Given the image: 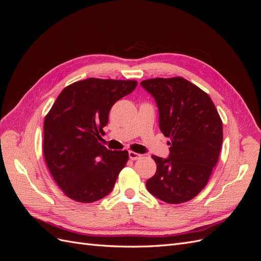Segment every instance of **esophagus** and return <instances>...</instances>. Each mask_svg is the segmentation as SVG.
I'll return each instance as SVG.
<instances>
[{
	"instance_id": "1",
	"label": "esophagus",
	"mask_w": 261,
	"mask_h": 261,
	"mask_svg": "<svg viewBox=\"0 0 261 261\" xmlns=\"http://www.w3.org/2000/svg\"><path fill=\"white\" fill-rule=\"evenodd\" d=\"M128 155H129V159L130 160H137V159H139V158L141 156V154H139V153H137L135 151H129Z\"/></svg>"
}]
</instances>
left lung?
Instances as JSON below:
<instances>
[{
    "mask_svg": "<svg viewBox=\"0 0 261 261\" xmlns=\"http://www.w3.org/2000/svg\"><path fill=\"white\" fill-rule=\"evenodd\" d=\"M140 85L155 99L160 129L171 146L167 159L152 155L156 172L146 187L164 202H186L207 185L218 162L222 121L208 94L183 77L151 78Z\"/></svg>",
    "mask_w": 261,
    "mask_h": 261,
    "instance_id": "obj_1",
    "label": "left lung"
}]
</instances>
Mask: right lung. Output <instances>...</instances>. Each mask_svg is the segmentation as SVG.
<instances>
[{"label":"right lung","mask_w":261,"mask_h":261,"mask_svg":"<svg viewBox=\"0 0 261 261\" xmlns=\"http://www.w3.org/2000/svg\"><path fill=\"white\" fill-rule=\"evenodd\" d=\"M136 86V81L87 78L65 87L45 115L44 159L68 198L89 203L111 193L128 152L109 150L100 139L112 106Z\"/></svg>","instance_id":"1"}]
</instances>
